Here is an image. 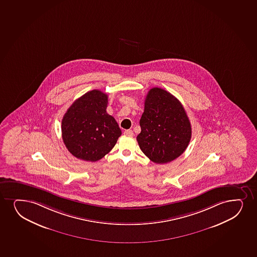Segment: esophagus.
I'll return each mask as SVG.
<instances>
[{"mask_svg": "<svg viewBox=\"0 0 257 257\" xmlns=\"http://www.w3.org/2000/svg\"><path fill=\"white\" fill-rule=\"evenodd\" d=\"M124 135H125V136L133 137V130H125L124 132Z\"/></svg>", "mask_w": 257, "mask_h": 257, "instance_id": "34e87169", "label": "esophagus"}]
</instances>
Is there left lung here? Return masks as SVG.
Listing matches in <instances>:
<instances>
[{"mask_svg": "<svg viewBox=\"0 0 257 257\" xmlns=\"http://www.w3.org/2000/svg\"><path fill=\"white\" fill-rule=\"evenodd\" d=\"M139 124V147L154 163L163 164L175 160L190 142L192 129L184 107L163 88L149 91Z\"/></svg>", "mask_w": 257, "mask_h": 257, "instance_id": "left-lung-1", "label": "left lung"}]
</instances>
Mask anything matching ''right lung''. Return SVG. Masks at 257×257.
<instances>
[{"label":"right lung","instance_id":"obj_1","mask_svg":"<svg viewBox=\"0 0 257 257\" xmlns=\"http://www.w3.org/2000/svg\"><path fill=\"white\" fill-rule=\"evenodd\" d=\"M107 103V94L94 89L75 100L64 115L62 138L76 158L96 162L116 145L121 130L106 112Z\"/></svg>","mask_w":257,"mask_h":257}]
</instances>
